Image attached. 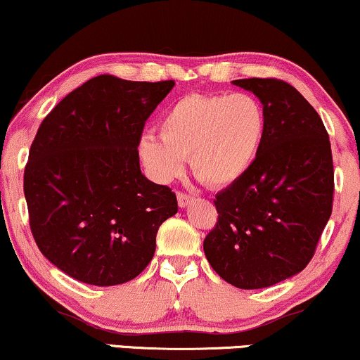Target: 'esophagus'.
Listing matches in <instances>:
<instances>
[{"instance_id":"34e87169","label":"esophagus","mask_w":360,"mask_h":360,"mask_svg":"<svg viewBox=\"0 0 360 360\" xmlns=\"http://www.w3.org/2000/svg\"><path fill=\"white\" fill-rule=\"evenodd\" d=\"M192 193H187V192H176V200H179V205L180 207H187L188 204H192L193 200Z\"/></svg>"}]
</instances>
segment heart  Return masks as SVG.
Returning <instances> with one entry per match:
<instances>
[{"label":"heart","mask_w":360,"mask_h":360,"mask_svg":"<svg viewBox=\"0 0 360 360\" xmlns=\"http://www.w3.org/2000/svg\"><path fill=\"white\" fill-rule=\"evenodd\" d=\"M158 128L160 134L145 133L138 143L139 158L155 180L176 179L190 158L202 184L227 187L256 162L266 116L249 94H190L162 114Z\"/></svg>","instance_id":"heart-1"}]
</instances>
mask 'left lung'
I'll list each match as a JSON object with an SVG mask.
<instances>
[{"label": "left lung", "mask_w": 360, "mask_h": 360, "mask_svg": "<svg viewBox=\"0 0 360 360\" xmlns=\"http://www.w3.org/2000/svg\"><path fill=\"white\" fill-rule=\"evenodd\" d=\"M263 103L266 133L252 167L215 195L204 239L214 271L243 290L273 286L315 255L333 204L328 133L314 105L280 79H239Z\"/></svg>", "instance_id": "left-lung-1"}]
</instances>
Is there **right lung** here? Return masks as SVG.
<instances>
[{
  "label": "right lung",
  "instance_id": "obj_1",
  "mask_svg": "<svg viewBox=\"0 0 360 360\" xmlns=\"http://www.w3.org/2000/svg\"><path fill=\"white\" fill-rule=\"evenodd\" d=\"M173 86L97 75L41 121L23 176L30 229L41 255L75 280L136 278L179 210L170 187L143 175L138 153L146 120Z\"/></svg>",
  "mask_w": 360,
  "mask_h": 360
}]
</instances>
